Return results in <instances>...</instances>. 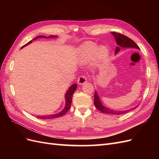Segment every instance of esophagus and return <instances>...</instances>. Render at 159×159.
Here are the masks:
<instances>
[{
	"label": "esophagus",
	"instance_id": "1",
	"mask_svg": "<svg viewBox=\"0 0 159 159\" xmlns=\"http://www.w3.org/2000/svg\"><path fill=\"white\" fill-rule=\"evenodd\" d=\"M87 82V79L85 76L81 75L79 77V79H78V83L79 84V85H83V84H85Z\"/></svg>",
	"mask_w": 159,
	"mask_h": 159
}]
</instances>
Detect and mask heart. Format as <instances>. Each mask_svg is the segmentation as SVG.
I'll use <instances>...</instances> for the list:
<instances>
[{
  "label": "heart",
  "instance_id": "b5f03b06",
  "mask_svg": "<svg viewBox=\"0 0 159 159\" xmlns=\"http://www.w3.org/2000/svg\"><path fill=\"white\" fill-rule=\"evenodd\" d=\"M98 49V46L96 43H87L82 49L81 61L86 63L92 60ZM108 55V49L105 46H101L97 52V56L100 59H103Z\"/></svg>",
  "mask_w": 159,
  "mask_h": 159
}]
</instances>
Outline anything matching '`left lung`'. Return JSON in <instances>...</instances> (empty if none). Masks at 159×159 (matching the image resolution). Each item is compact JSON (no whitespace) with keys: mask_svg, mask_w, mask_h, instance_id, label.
Instances as JSON below:
<instances>
[{"mask_svg":"<svg viewBox=\"0 0 159 159\" xmlns=\"http://www.w3.org/2000/svg\"><path fill=\"white\" fill-rule=\"evenodd\" d=\"M111 33H112L113 35L115 37L116 43L117 44V46L116 47V53H117L119 52L121 48H134L139 49V47L136 44V43L134 42L133 40H132L129 38H128V37H126V35L121 34V33H116V32H112ZM94 104H95V106L97 109L100 111H101V112H102L104 113H107V114H110V115H112V114L121 115L126 113L127 111H130V109L127 110V111H114V110L109 109V108L104 107L102 104V102H101L100 98L98 95V93L96 91L95 92V94H94Z\"/></svg>","mask_w":159,"mask_h":159,"instance_id":"obj_1","label":"left lung"}]
</instances>
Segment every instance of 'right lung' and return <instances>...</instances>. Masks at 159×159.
<instances>
[{"mask_svg": "<svg viewBox=\"0 0 159 159\" xmlns=\"http://www.w3.org/2000/svg\"><path fill=\"white\" fill-rule=\"evenodd\" d=\"M56 37L57 36H55V35H51V36L48 37V38H56ZM46 38V37L39 35V36L37 37V38H34V39H36L38 38ZM34 39H33V40H34ZM31 42H32V40L31 41L27 43H26V44L24 45L22 48L26 46V45H29V43H31ZM76 87H77L76 84H74V85L71 86L68 89V90H67V92H66V95H65V98H66L65 108H64V109L61 111L60 113H57V114H53V115H49V116H37V117L39 118V119H42V120H48V119H54V118H57V117H61V116H64V115H65L67 112V111L70 109L71 104H72V95H73L74 92L76 91Z\"/></svg>", "mask_w": 159, "mask_h": 159, "instance_id": "1", "label": "right lung"}]
</instances>
